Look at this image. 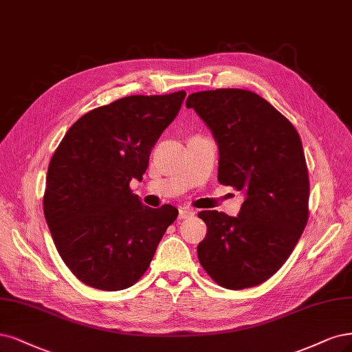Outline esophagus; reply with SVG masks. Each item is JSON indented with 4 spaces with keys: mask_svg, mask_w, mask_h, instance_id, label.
<instances>
[{
    "mask_svg": "<svg viewBox=\"0 0 352 352\" xmlns=\"http://www.w3.org/2000/svg\"><path fill=\"white\" fill-rule=\"evenodd\" d=\"M193 215V211L188 210V208H180L179 210V218L180 220H186V218H190Z\"/></svg>",
    "mask_w": 352,
    "mask_h": 352,
    "instance_id": "obj_1",
    "label": "esophagus"
}]
</instances>
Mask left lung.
Masks as SVG:
<instances>
[{
	"label": "left lung",
	"mask_w": 352,
	"mask_h": 352,
	"mask_svg": "<svg viewBox=\"0 0 352 352\" xmlns=\"http://www.w3.org/2000/svg\"><path fill=\"white\" fill-rule=\"evenodd\" d=\"M218 144V182L243 190L237 217L201 211L207 236L198 259L228 289L265 283L285 263L309 220V173L297 129L259 94L241 89L192 93Z\"/></svg>",
	"instance_id": "1"
}]
</instances>
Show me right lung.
<instances>
[{
  "mask_svg": "<svg viewBox=\"0 0 352 352\" xmlns=\"http://www.w3.org/2000/svg\"><path fill=\"white\" fill-rule=\"evenodd\" d=\"M185 96H128L96 107L55 150L43 212L59 256L86 285L103 292L134 285L177 218L173 205L145 207L129 182L142 179Z\"/></svg>",
  "mask_w": 352,
  "mask_h": 352,
  "instance_id": "add662e5",
  "label": "right lung"
}]
</instances>
